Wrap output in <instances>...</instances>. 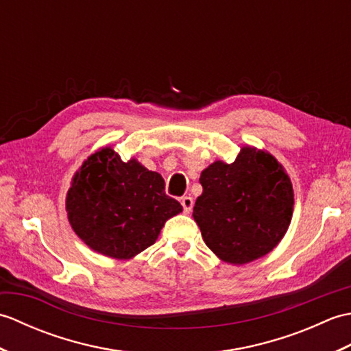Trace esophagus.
Segmentation results:
<instances>
[{
  "instance_id": "34e87169",
  "label": "esophagus",
  "mask_w": 351,
  "mask_h": 351,
  "mask_svg": "<svg viewBox=\"0 0 351 351\" xmlns=\"http://www.w3.org/2000/svg\"><path fill=\"white\" fill-rule=\"evenodd\" d=\"M193 199L190 197V196H184V197H181V205H182V208H184V211L185 213H190L191 211V208H193Z\"/></svg>"
}]
</instances>
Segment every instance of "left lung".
I'll return each instance as SVG.
<instances>
[{
    "label": "left lung",
    "mask_w": 351,
    "mask_h": 351,
    "mask_svg": "<svg viewBox=\"0 0 351 351\" xmlns=\"http://www.w3.org/2000/svg\"><path fill=\"white\" fill-rule=\"evenodd\" d=\"M193 217L220 259L247 264L279 244L294 206L293 185L270 154L243 147L232 164L215 161L199 180Z\"/></svg>",
    "instance_id": "1"
}]
</instances>
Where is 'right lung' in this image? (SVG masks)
Segmentation results:
<instances>
[{"label": "right lung", "instance_id": "1", "mask_svg": "<svg viewBox=\"0 0 351 351\" xmlns=\"http://www.w3.org/2000/svg\"><path fill=\"white\" fill-rule=\"evenodd\" d=\"M160 173L123 162L106 147L84 161L66 197L75 234L102 255L128 259L155 243L167 219L182 211Z\"/></svg>", "mask_w": 351, "mask_h": 351}]
</instances>
